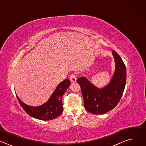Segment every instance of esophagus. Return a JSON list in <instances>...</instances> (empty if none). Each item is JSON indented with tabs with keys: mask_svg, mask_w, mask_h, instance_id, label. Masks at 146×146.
<instances>
[{
	"mask_svg": "<svg viewBox=\"0 0 146 146\" xmlns=\"http://www.w3.org/2000/svg\"><path fill=\"white\" fill-rule=\"evenodd\" d=\"M70 80L71 82H75L77 80V75L75 73H73L70 76Z\"/></svg>",
	"mask_w": 146,
	"mask_h": 146,
	"instance_id": "esophagus-1",
	"label": "esophagus"
}]
</instances>
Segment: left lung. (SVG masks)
Here are the masks:
<instances>
[{
	"mask_svg": "<svg viewBox=\"0 0 146 146\" xmlns=\"http://www.w3.org/2000/svg\"><path fill=\"white\" fill-rule=\"evenodd\" d=\"M116 64L115 72L109 84L103 89H99L86 78L77 80L84 98V107L90 113L102 114L114 109L119 102L126 84V67L120 56L113 51Z\"/></svg>",
	"mask_w": 146,
	"mask_h": 146,
	"instance_id": "8db88e82",
	"label": "left lung"
}]
</instances>
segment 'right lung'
<instances>
[{
	"mask_svg": "<svg viewBox=\"0 0 146 146\" xmlns=\"http://www.w3.org/2000/svg\"><path fill=\"white\" fill-rule=\"evenodd\" d=\"M70 84L69 79H65L58 84L49 100L43 105L32 107L21 101L17 95V99L25 111L36 119L48 121L58 117L63 111L62 98Z\"/></svg>",
	"mask_w": 146,
	"mask_h": 146,
	"instance_id": "right-lung-1",
	"label": "right lung"
}]
</instances>
